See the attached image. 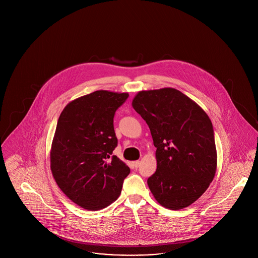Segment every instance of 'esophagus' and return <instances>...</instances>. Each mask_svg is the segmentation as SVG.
Here are the masks:
<instances>
[{
    "label": "esophagus",
    "instance_id": "34e87169",
    "mask_svg": "<svg viewBox=\"0 0 258 258\" xmlns=\"http://www.w3.org/2000/svg\"><path fill=\"white\" fill-rule=\"evenodd\" d=\"M134 165H135V168L139 167V165H140V161H139V160H135V161H134Z\"/></svg>",
    "mask_w": 258,
    "mask_h": 258
}]
</instances>
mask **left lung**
Wrapping results in <instances>:
<instances>
[{
  "instance_id": "1",
  "label": "left lung",
  "mask_w": 258,
  "mask_h": 258,
  "mask_svg": "<svg viewBox=\"0 0 258 258\" xmlns=\"http://www.w3.org/2000/svg\"><path fill=\"white\" fill-rule=\"evenodd\" d=\"M133 107L146 121L158 167L148 185L161 206L184 209L208 188L217 170L213 124L197 102L173 88L141 91Z\"/></svg>"
}]
</instances>
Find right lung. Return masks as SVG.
I'll return each instance as SVG.
<instances>
[{
  "label": "right lung",
  "mask_w": 258,
  "mask_h": 258,
  "mask_svg": "<svg viewBox=\"0 0 258 258\" xmlns=\"http://www.w3.org/2000/svg\"><path fill=\"white\" fill-rule=\"evenodd\" d=\"M127 93L96 91L61 111L50 152V167L61 191L91 211L109 206L131 169L112 153L117 147L113 119Z\"/></svg>",
  "instance_id": "right-lung-1"
}]
</instances>
